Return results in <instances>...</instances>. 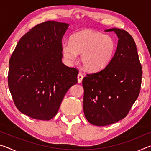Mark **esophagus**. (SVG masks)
Returning <instances> with one entry per match:
<instances>
[{
	"label": "esophagus",
	"instance_id": "1",
	"mask_svg": "<svg viewBox=\"0 0 151 151\" xmlns=\"http://www.w3.org/2000/svg\"><path fill=\"white\" fill-rule=\"evenodd\" d=\"M77 78H78V83H81V82H82V80H83V74L78 73V76H77Z\"/></svg>",
	"mask_w": 151,
	"mask_h": 151
}]
</instances>
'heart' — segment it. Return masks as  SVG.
<instances>
[{
	"mask_svg": "<svg viewBox=\"0 0 151 151\" xmlns=\"http://www.w3.org/2000/svg\"><path fill=\"white\" fill-rule=\"evenodd\" d=\"M61 51L68 63L75 60L76 54H80L84 68L90 72H97L111 61L116 51V43L111 36L83 30L71 36L69 42L63 43Z\"/></svg>",
	"mask_w": 151,
	"mask_h": 151,
	"instance_id": "b5f03b06",
	"label": "heart"
}]
</instances>
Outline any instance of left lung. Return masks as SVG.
Wrapping results in <instances>:
<instances>
[{
  "mask_svg": "<svg viewBox=\"0 0 151 151\" xmlns=\"http://www.w3.org/2000/svg\"><path fill=\"white\" fill-rule=\"evenodd\" d=\"M116 50L111 62L99 72L83 79L84 114L91 124L106 126L126 117L139 95L142 66L136 44L129 32L116 28Z\"/></svg>",
  "mask_w": 151,
  "mask_h": 151,
  "instance_id": "obj_1",
  "label": "left lung"
}]
</instances>
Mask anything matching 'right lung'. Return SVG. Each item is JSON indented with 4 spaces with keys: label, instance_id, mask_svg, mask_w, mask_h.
I'll use <instances>...</instances> for the list:
<instances>
[{
    "label": "right lung",
    "instance_id": "1",
    "mask_svg": "<svg viewBox=\"0 0 151 151\" xmlns=\"http://www.w3.org/2000/svg\"><path fill=\"white\" fill-rule=\"evenodd\" d=\"M68 26L54 20L36 25L10 58V92L19 111L30 118L52 119L66 92L77 83L78 70L62 63V39Z\"/></svg>",
    "mask_w": 151,
    "mask_h": 151
}]
</instances>
